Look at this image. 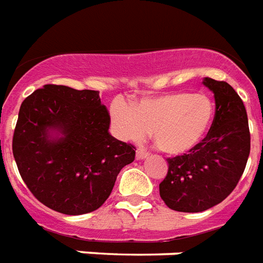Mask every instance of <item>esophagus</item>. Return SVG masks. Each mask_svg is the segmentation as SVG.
<instances>
[{"mask_svg":"<svg viewBox=\"0 0 263 263\" xmlns=\"http://www.w3.org/2000/svg\"><path fill=\"white\" fill-rule=\"evenodd\" d=\"M136 156H137V159L142 160V159H146V157L149 156V153L146 152L145 149L140 148V149H137V153H136Z\"/></svg>","mask_w":263,"mask_h":263,"instance_id":"1","label":"esophagus"}]
</instances>
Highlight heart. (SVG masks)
Returning a JSON list of instances; mask_svg holds the SVG:
<instances>
[{"instance_id": "b5f03b06", "label": "heart", "mask_w": 263, "mask_h": 263, "mask_svg": "<svg viewBox=\"0 0 263 263\" xmlns=\"http://www.w3.org/2000/svg\"><path fill=\"white\" fill-rule=\"evenodd\" d=\"M110 118L115 136L126 142H141L152 130L157 146L171 156L195 149L206 137L215 118V103L206 93L168 92L145 96L127 106L114 100Z\"/></svg>"}]
</instances>
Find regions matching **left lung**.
I'll return each mask as SVG.
<instances>
[{
  "label": "left lung",
  "mask_w": 263,
  "mask_h": 263,
  "mask_svg": "<svg viewBox=\"0 0 263 263\" xmlns=\"http://www.w3.org/2000/svg\"><path fill=\"white\" fill-rule=\"evenodd\" d=\"M202 83L215 93L211 130L195 149L167 159V176L159 184L161 199L176 212L197 213L224 201L236 187L250 155L249 121L240 96L226 81L205 77Z\"/></svg>",
  "instance_id": "obj_1"
}]
</instances>
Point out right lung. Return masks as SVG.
<instances>
[{
  "mask_svg": "<svg viewBox=\"0 0 263 263\" xmlns=\"http://www.w3.org/2000/svg\"><path fill=\"white\" fill-rule=\"evenodd\" d=\"M108 127L98 91L47 84L25 98L12 149L29 191L64 215L99 209L136 156V146L112 137Z\"/></svg>",
  "mask_w": 263,
  "mask_h": 263,
  "instance_id": "add662e5",
  "label": "right lung"
}]
</instances>
